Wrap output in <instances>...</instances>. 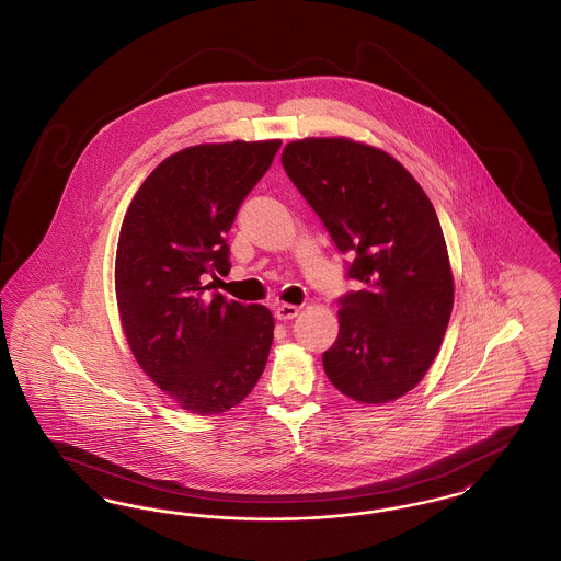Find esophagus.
Wrapping results in <instances>:
<instances>
[{"instance_id":"esophagus-1","label":"esophagus","mask_w":561,"mask_h":561,"mask_svg":"<svg viewBox=\"0 0 561 561\" xmlns=\"http://www.w3.org/2000/svg\"><path fill=\"white\" fill-rule=\"evenodd\" d=\"M298 307H294V305H279L277 309H275V318L279 321H290L298 316Z\"/></svg>"}]
</instances>
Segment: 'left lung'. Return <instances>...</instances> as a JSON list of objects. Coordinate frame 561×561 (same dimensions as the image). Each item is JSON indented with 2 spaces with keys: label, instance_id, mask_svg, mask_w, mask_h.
<instances>
[{
  "label": "left lung",
  "instance_id": "obj_1",
  "mask_svg": "<svg viewBox=\"0 0 561 561\" xmlns=\"http://www.w3.org/2000/svg\"><path fill=\"white\" fill-rule=\"evenodd\" d=\"M282 163L362 284L339 298V336L321 357L330 382L387 403L427 374L453 313L446 240L427 193L389 153L348 138L288 142Z\"/></svg>",
  "mask_w": 561,
  "mask_h": 561
}]
</instances>
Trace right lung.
<instances>
[{
    "mask_svg": "<svg viewBox=\"0 0 561 561\" xmlns=\"http://www.w3.org/2000/svg\"><path fill=\"white\" fill-rule=\"evenodd\" d=\"M282 140L183 149L147 176L124 216L115 294L134 357L161 391L193 414H220L259 382L273 316L206 294L227 275V233L265 176Z\"/></svg>",
    "mask_w": 561,
    "mask_h": 561,
    "instance_id": "obj_1",
    "label": "right lung"
}]
</instances>
